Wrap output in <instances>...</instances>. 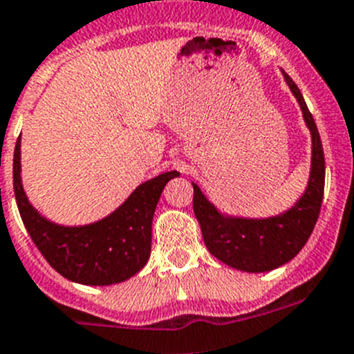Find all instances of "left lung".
<instances>
[{
	"mask_svg": "<svg viewBox=\"0 0 354 354\" xmlns=\"http://www.w3.org/2000/svg\"><path fill=\"white\" fill-rule=\"evenodd\" d=\"M283 78L301 106L311 132V170L308 187L294 207L266 218L234 217L222 214L193 183V208L208 252L224 264L247 272H266L295 257L311 236L318 221L325 187V156L318 129L299 86L285 71Z\"/></svg>",
	"mask_w": 354,
	"mask_h": 354,
	"instance_id": "left-lung-1",
	"label": "left lung"
}]
</instances>
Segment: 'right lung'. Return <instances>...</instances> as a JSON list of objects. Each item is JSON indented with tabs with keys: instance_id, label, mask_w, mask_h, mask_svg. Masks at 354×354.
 <instances>
[{
	"instance_id": "1",
	"label": "right lung",
	"mask_w": 354,
	"mask_h": 354,
	"mask_svg": "<svg viewBox=\"0 0 354 354\" xmlns=\"http://www.w3.org/2000/svg\"><path fill=\"white\" fill-rule=\"evenodd\" d=\"M177 175L171 170L146 180L100 221L60 225L43 217L26 196L20 179V137L13 153V191L31 240L64 278L95 287L121 283L146 266L151 255L154 210L163 187Z\"/></svg>"
}]
</instances>
